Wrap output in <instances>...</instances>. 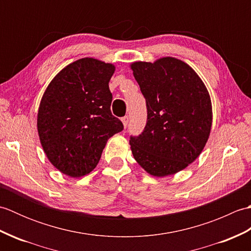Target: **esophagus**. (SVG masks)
<instances>
[{
    "mask_svg": "<svg viewBox=\"0 0 251 251\" xmlns=\"http://www.w3.org/2000/svg\"><path fill=\"white\" fill-rule=\"evenodd\" d=\"M122 122H123V124H124V127L126 128V127L128 126L129 117H128V116H124V117H122Z\"/></svg>",
    "mask_w": 251,
    "mask_h": 251,
    "instance_id": "34e87169",
    "label": "esophagus"
}]
</instances>
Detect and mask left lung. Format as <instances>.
<instances>
[{
    "mask_svg": "<svg viewBox=\"0 0 251 251\" xmlns=\"http://www.w3.org/2000/svg\"><path fill=\"white\" fill-rule=\"evenodd\" d=\"M131 69L148 112L145 129L130 136L132 155L152 176L174 175L199 157L209 138V94L193 69L173 57Z\"/></svg>",
    "mask_w": 251,
    "mask_h": 251,
    "instance_id": "8db88e82",
    "label": "left lung"
}]
</instances>
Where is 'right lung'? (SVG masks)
Masks as SVG:
<instances>
[{
	"instance_id": "1",
	"label": "right lung",
	"mask_w": 251,
	"mask_h": 251,
	"mask_svg": "<svg viewBox=\"0 0 251 251\" xmlns=\"http://www.w3.org/2000/svg\"><path fill=\"white\" fill-rule=\"evenodd\" d=\"M115 67L82 58L57 74L41 100L37 131L50 162L73 178L97 166L109 138L124 129L112 115L109 82Z\"/></svg>"
}]
</instances>
